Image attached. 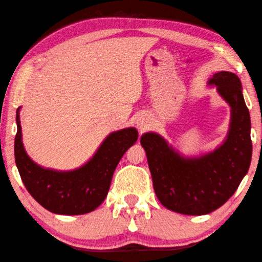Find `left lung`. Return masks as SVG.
<instances>
[{
    "label": "left lung",
    "instance_id": "obj_1",
    "mask_svg": "<svg viewBox=\"0 0 262 262\" xmlns=\"http://www.w3.org/2000/svg\"><path fill=\"white\" fill-rule=\"evenodd\" d=\"M231 107L229 134L220 147L199 158L185 159L158 134L146 133L141 144L157 198L170 211L204 215L222 206L238 188L252 157L251 120L239 78L221 71L208 81Z\"/></svg>",
    "mask_w": 262,
    "mask_h": 262
}]
</instances>
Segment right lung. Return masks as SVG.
Returning <instances> with one entry per match:
<instances>
[{
    "label": "right lung",
    "mask_w": 262,
    "mask_h": 262,
    "mask_svg": "<svg viewBox=\"0 0 262 262\" xmlns=\"http://www.w3.org/2000/svg\"><path fill=\"white\" fill-rule=\"evenodd\" d=\"M16 120L15 159L24 185L46 210L65 215L85 214L101 205L110 189L118 163L139 136L135 128L112 133L82 167L71 172H56L40 167L27 156L21 142L19 107Z\"/></svg>",
    "instance_id": "obj_1"
}]
</instances>
